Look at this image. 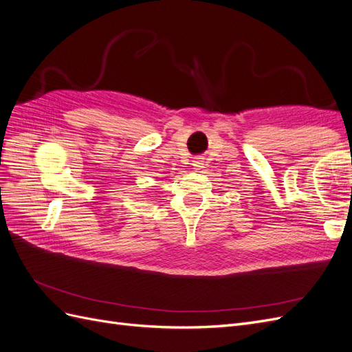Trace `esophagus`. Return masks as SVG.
<instances>
[{"instance_id":"obj_1","label":"esophagus","mask_w":352,"mask_h":352,"mask_svg":"<svg viewBox=\"0 0 352 352\" xmlns=\"http://www.w3.org/2000/svg\"><path fill=\"white\" fill-rule=\"evenodd\" d=\"M201 165H203V162H201V160H200V157H197V160L196 161H192V166H195V168H201Z\"/></svg>"}]
</instances>
